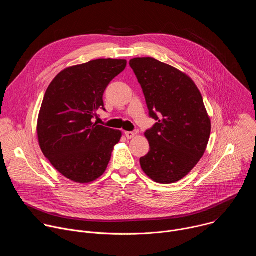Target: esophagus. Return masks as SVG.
Wrapping results in <instances>:
<instances>
[{
    "instance_id": "34e87169",
    "label": "esophagus",
    "mask_w": 256,
    "mask_h": 256,
    "mask_svg": "<svg viewBox=\"0 0 256 256\" xmlns=\"http://www.w3.org/2000/svg\"><path fill=\"white\" fill-rule=\"evenodd\" d=\"M124 134H126V136L128 140H130V138H134L136 136V132H124Z\"/></svg>"
}]
</instances>
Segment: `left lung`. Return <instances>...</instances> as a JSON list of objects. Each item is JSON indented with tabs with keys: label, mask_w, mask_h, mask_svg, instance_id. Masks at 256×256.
Instances as JSON below:
<instances>
[{
	"label": "left lung",
	"mask_w": 256,
	"mask_h": 256,
	"mask_svg": "<svg viewBox=\"0 0 256 256\" xmlns=\"http://www.w3.org/2000/svg\"><path fill=\"white\" fill-rule=\"evenodd\" d=\"M130 66L150 116L158 120L144 132L150 151L140 159V167L157 184H174L196 167L206 149L212 124L202 96L188 75L170 64L136 58Z\"/></svg>",
	"instance_id": "obj_1"
}]
</instances>
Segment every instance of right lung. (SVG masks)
<instances>
[{"label": "right lung", "mask_w": 256, "mask_h": 256, "mask_svg": "<svg viewBox=\"0 0 256 256\" xmlns=\"http://www.w3.org/2000/svg\"><path fill=\"white\" fill-rule=\"evenodd\" d=\"M126 60L99 58L66 68L50 84L38 118V144L66 178L89 184L105 172L122 132L93 122L103 93L126 68Z\"/></svg>", "instance_id": "right-lung-1"}]
</instances>
